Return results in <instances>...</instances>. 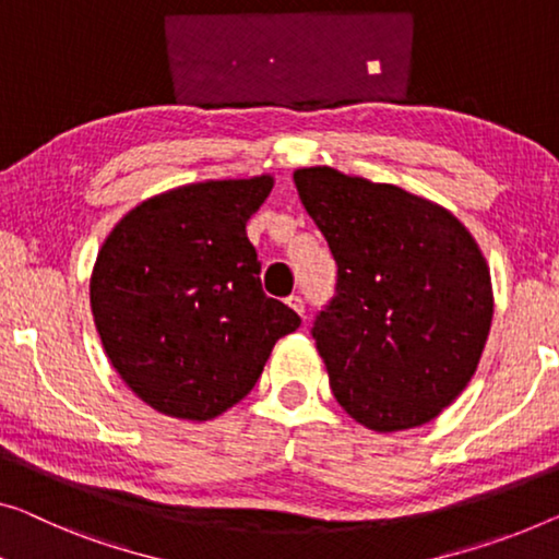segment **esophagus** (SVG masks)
<instances>
[{"label":"esophagus","instance_id":"obj_1","mask_svg":"<svg viewBox=\"0 0 559 559\" xmlns=\"http://www.w3.org/2000/svg\"><path fill=\"white\" fill-rule=\"evenodd\" d=\"M286 304H288L290 308H294L296 313H301V316H304L306 306H304V298H301V296H296V294H294V296H288V298H286Z\"/></svg>","mask_w":559,"mask_h":559}]
</instances>
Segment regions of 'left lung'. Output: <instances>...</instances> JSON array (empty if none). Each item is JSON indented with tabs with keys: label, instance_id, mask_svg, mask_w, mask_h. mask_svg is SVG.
I'll use <instances>...</instances> for the list:
<instances>
[{
	"label": "left lung",
	"instance_id": "8db88e82",
	"mask_svg": "<svg viewBox=\"0 0 559 559\" xmlns=\"http://www.w3.org/2000/svg\"><path fill=\"white\" fill-rule=\"evenodd\" d=\"M294 182L338 265L311 329L333 396L373 431L421 427L462 394L485 352V255L452 213L389 182L326 165Z\"/></svg>",
	"mask_w": 559,
	"mask_h": 559
}]
</instances>
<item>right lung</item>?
Segmentation results:
<instances>
[{"instance_id":"right-lung-1","label":"right lung","mask_w":559,"mask_h":559,"mask_svg":"<svg viewBox=\"0 0 559 559\" xmlns=\"http://www.w3.org/2000/svg\"><path fill=\"white\" fill-rule=\"evenodd\" d=\"M271 175L207 180L145 200L99 248L90 306L120 379L155 412L207 421L261 379L276 341L301 326L269 298L246 223Z\"/></svg>"}]
</instances>
